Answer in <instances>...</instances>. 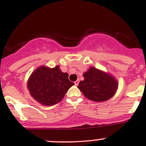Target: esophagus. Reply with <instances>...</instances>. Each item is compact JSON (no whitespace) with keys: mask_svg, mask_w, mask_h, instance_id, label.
I'll list each match as a JSON object with an SVG mask.
<instances>
[{"mask_svg":"<svg viewBox=\"0 0 146 146\" xmlns=\"http://www.w3.org/2000/svg\"><path fill=\"white\" fill-rule=\"evenodd\" d=\"M74 83H75V85L78 86V84H79V80H76V81H75Z\"/></svg>","mask_w":146,"mask_h":146,"instance_id":"34e87169","label":"esophagus"}]
</instances>
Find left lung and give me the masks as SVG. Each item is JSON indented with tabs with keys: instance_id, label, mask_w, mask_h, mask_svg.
<instances>
[{
	"instance_id": "1",
	"label": "left lung",
	"mask_w": 146,
	"mask_h": 146,
	"mask_svg": "<svg viewBox=\"0 0 146 146\" xmlns=\"http://www.w3.org/2000/svg\"><path fill=\"white\" fill-rule=\"evenodd\" d=\"M84 80L80 81L78 89L90 100L101 102L113 97L118 83L115 78L102 70L90 67L83 74Z\"/></svg>"
}]
</instances>
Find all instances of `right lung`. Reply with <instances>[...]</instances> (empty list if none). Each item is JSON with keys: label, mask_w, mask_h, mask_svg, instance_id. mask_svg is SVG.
Masks as SVG:
<instances>
[{"label": "right lung", "mask_w": 146, "mask_h": 146, "mask_svg": "<svg viewBox=\"0 0 146 146\" xmlns=\"http://www.w3.org/2000/svg\"><path fill=\"white\" fill-rule=\"evenodd\" d=\"M73 85L68 73L61 72L59 66L52 68L42 66L31 75L27 87L32 97L40 104L53 106L62 100Z\"/></svg>", "instance_id": "add662e5"}]
</instances>
